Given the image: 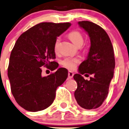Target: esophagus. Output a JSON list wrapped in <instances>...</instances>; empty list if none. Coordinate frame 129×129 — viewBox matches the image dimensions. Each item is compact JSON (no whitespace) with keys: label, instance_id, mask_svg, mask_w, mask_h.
<instances>
[{"label":"esophagus","instance_id":"esophagus-1","mask_svg":"<svg viewBox=\"0 0 129 129\" xmlns=\"http://www.w3.org/2000/svg\"><path fill=\"white\" fill-rule=\"evenodd\" d=\"M74 74L72 72L69 71L68 78H69V79H71V78H72L73 77H74Z\"/></svg>","mask_w":129,"mask_h":129}]
</instances>
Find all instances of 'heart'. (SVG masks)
<instances>
[{"label": "heart", "mask_w": 129, "mask_h": 129, "mask_svg": "<svg viewBox=\"0 0 129 129\" xmlns=\"http://www.w3.org/2000/svg\"><path fill=\"white\" fill-rule=\"evenodd\" d=\"M69 37L70 40L72 41L73 43L76 46H82V44H83V37L80 32L78 31H73L69 34ZM59 43H60V38L58 37L55 41L54 43V51L55 52L58 51L59 48ZM80 59L76 57H67L64 59H62L60 61V64L65 68H67L70 70L74 69L77 67V64L79 63Z\"/></svg>", "instance_id": "b5f03b06"}]
</instances>
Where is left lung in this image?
Segmentation results:
<instances>
[{
	"instance_id": "8db88e82",
	"label": "left lung",
	"mask_w": 129,
	"mask_h": 129,
	"mask_svg": "<svg viewBox=\"0 0 129 129\" xmlns=\"http://www.w3.org/2000/svg\"><path fill=\"white\" fill-rule=\"evenodd\" d=\"M88 34L91 46L87 59L80 65L79 74L74 75L77 83L74 93L77 103L86 109L101 106L108 96L110 82L115 68L114 49L111 40L103 28L93 22L78 23ZM84 73L93 75L89 81L81 76Z\"/></svg>"
}]
</instances>
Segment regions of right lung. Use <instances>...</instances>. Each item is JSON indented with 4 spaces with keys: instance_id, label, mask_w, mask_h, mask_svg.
I'll list each match as a JSON object with an SVG mask.
<instances>
[{
    "instance_id": "add662e5",
    "label": "right lung",
    "mask_w": 129,
    "mask_h": 129,
    "mask_svg": "<svg viewBox=\"0 0 129 129\" xmlns=\"http://www.w3.org/2000/svg\"><path fill=\"white\" fill-rule=\"evenodd\" d=\"M70 23L37 24L20 35L10 56L8 77L11 91L17 103L31 112L42 111L52 104L55 91L68 77V71L59 68L46 77L42 76L44 66L54 70L59 66L54 43L70 27Z\"/></svg>"
}]
</instances>
